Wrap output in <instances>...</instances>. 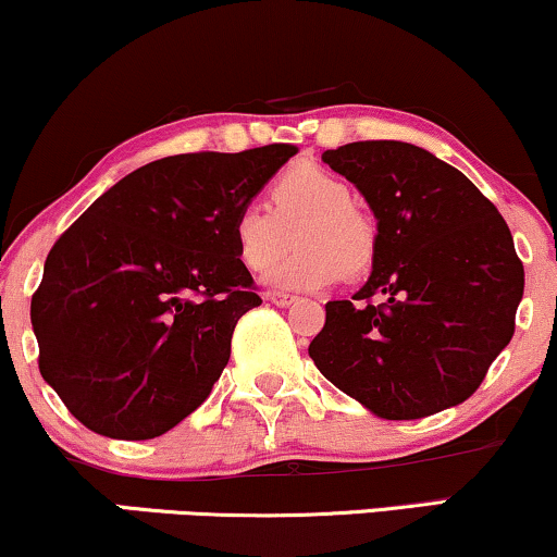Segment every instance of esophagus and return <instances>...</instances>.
Instances as JSON below:
<instances>
[{"label":"esophagus","instance_id":"34e87169","mask_svg":"<svg viewBox=\"0 0 557 557\" xmlns=\"http://www.w3.org/2000/svg\"><path fill=\"white\" fill-rule=\"evenodd\" d=\"M268 301L276 307H292L297 297H292V294H268Z\"/></svg>","mask_w":557,"mask_h":557}]
</instances>
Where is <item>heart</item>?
Returning a JSON list of instances; mask_svg holds the SVG:
<instances>
[{
  "label": "heart",
  "instance_id": "obj_1",
  "mask_svg": "<svg viewBox=\"0 0 557 557\" xmlns=\"http://www.w3.org/2000/svg\"><path fill=\"white\" fill-rule=\"evenodd\" d=\"M232 250L243 271L263 276L289 250H297L268 276L278 292H322L343 276H359L376 252L374 222L354 206L341 177L314 164L284 173L268 190V211L243 206L232 219Z\"/></svg>",
  "mask_w": 557,
  "mask_h": 557
}]
</instances>
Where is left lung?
<instances>
[{"label": "left lung", "mask_w": 557, "mask_h": 557, "mask_svg": "<svg viewBox=\"0 0 557 557\" xmlns=\"http://www.w3.org/2000/svg\"><path fill=\"white\" fill-rule=\"evenodd\" d=\"M322 162L376 219L367 284L327 301L310 359L387 421L465 403L509 346L524 265L498 209L457 168L416 144L354 141ZM372 298H380L376 306Z\"/></svg>", "instance_id": "left-lung-1"}]
</instances>
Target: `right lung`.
Masks as SVG:
<instances>
[{"label":"right lung","mask_w":557,"mask_h":557,"mask_svg":"<svg viewBox=\"0 0 557 557\" xmlns=\"http://www.w3.org/2000/svg\"><path fill=\"white\" fill-rule=\"evenodd\" d=\"M294 154L268 144L149 162L57 239L30 322L40 374L89 431L154 438L209 397L237 320L260 305L232 219Z\"/></svg>","instance_id":"add662e5"}]
</instances>
